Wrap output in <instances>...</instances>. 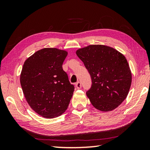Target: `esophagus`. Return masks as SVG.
<instances>
[{
  "mask_svg": "<svg viewBox=\"0 0 150 150\" xmlns=\"http://www.w3.org/2000/svg\"><path fill=\"white\" fill-rule=\"evenodd\" d=\"M75 87L77 88V89H81L82 87V84L80 82H77V83L75 84Z\"/></svg>",
  "mask_w": 150,
  "mask_h": 150,
  "instance_id": "esophagus-1",
  "label": "esophagus"
}]
</instances>
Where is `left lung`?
I'll return each mask as SVG.
<instances>
[{
	"label": "left lung",
	"instance_id": "8db88e82",
	"mask_svg": "<svg viewBox=\"0 0 150 150\" xmlns=\"http://www.w3.org/2000/svg\"><path fill=\"white\" fill-rule=\"evenodd\" d=\"M76 54L91 78L86 95L91 104L102 111L113 110L125 100L132 84V73L126 57L113 47L90 45Z\"/></svg>",
	"mask_w": 150,
	"mask_h": 150
}]
</instances>
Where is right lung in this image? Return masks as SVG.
<instances>
[{
	"mask_svg": "<svg viewBox=\"0 0 150 150\" xmlns=\"http://www.w3.org/2000/svg\"><path fill=\"white\" fill-rule=\"evenodd\" d=\"M68 52L46 47L24 62L20 81L28 104L37 113L53 119L65 112L74 91L62 64Z\"/></svg>",
	"mask_w": 150,
	"mask_h": 150,
	"instance_id": "obj_1",
	"label": "right lung"
}]
</instances>
